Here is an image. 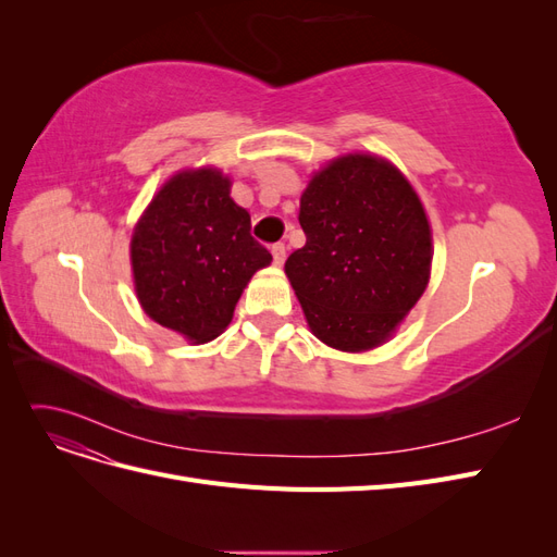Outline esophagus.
Returning <instances> with one entry per match:
<instances>
[{"instance_id": "1", "label": "esophagus", "mask_w": 557, "mask_h": 557, "mask_svg": "<svg viewBox=\"0 0 557 557\" xmlns=\"http://www.w3.org/2000/svg\"><path fill=\"white\" fill-rule=\"evenodd\" d=\"M272 256H274V262L281 267L285 262V256H288V248H285V244H274Z\"/></svg>"}]
</instances>
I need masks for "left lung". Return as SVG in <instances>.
I'll use <instances>...</instances> for the list:
<instances>
[{
    "instance_id": "1",
    "label": "left lung",
    "mask_w": 557,
    "mask_h": 557,
    "mask_svg": "<svg viewBox=\"0 0 557 557\" xmlns=\"http://www.w3.org/2000/svg\"><path fill=\"white\" fill-rule=\"evenodd\" d=\"M307 244L285 260L320 342L369 350L425 293L432 234L418 195L391 162L346 156L318 172L299 201Z\"/></svg>"
}]
</instances>
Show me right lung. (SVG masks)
I'll return each mask as SVG.
<instances>
[{
    "mask_svg": "<svg viewBox=\"0 0 557 557\" xmlns=\"http://www.w3.org/2000/svg\"><path fill=\"white\" fill-rule=\"evenodd\" d=\"M132 272L144 311L205 344L232 320L258 269L272 262L250 237V215L215 170L176 174L150 201L132 234Z\"/></svg>",
    "mask_w": 557,
    "mask_h": 557,
    "instance_id": "add662e5",
    "label": "right lung"
}]
</instances>
